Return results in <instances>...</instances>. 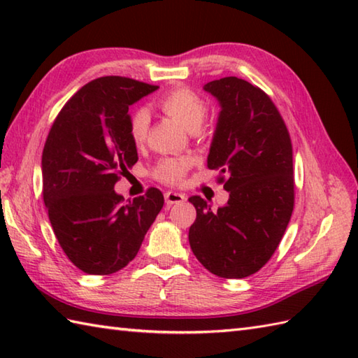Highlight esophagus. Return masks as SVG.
<instances>
[{"instance_id":"obj_1","label":"esophagus","mask_w":358,"mask_h":358,"mask_svg":"<svg viewBox=\"0 0 358 358\" xmlns=\"http://www.w3.org/2000/svg\"><path fill=\"white\" fill-rule=\"evenodd\" d=\"M164 200L167 204H177L186 200V195L181 194V192H173V191H167L164 194Z\"/></svg>"}]
</instances>
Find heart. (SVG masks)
Returning <instances> with one entry per match:
<instances>
[{
	"instance_id": "1",
	"label": "heart",
	"mask_w": 358,
	"mask_h": 358,
	"mask_svg": "<svg viewBox=\"0 0 358 358\" xmlns=\"http://www.w3.org/2000/svg\"><path fill=\"white\" fill-rule=\"evenodd\" d=\"M158 108L167 115L175 118L187 131H196L203 124L208 113V106L203 98L189 87L172 89L158 100ZM149 113L144 109H136L132 112L129 121V132L134 143L141 144L148 136L149 131ZM192 166L191 158L187 157H172L159 159L154 167L155 178L167 185L180 183L189 167Z\"/></svg>"
}]
</instances>
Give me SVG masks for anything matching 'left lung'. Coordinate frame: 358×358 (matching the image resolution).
Wrapping results in <instances>:
<instances>
[{"instance_id":"8db88e82","label":"left lung","mask_w":358,"mask_h":358,"mask_svg":"<svg viewBox=\"0 0 358 358\" xmlns=\"http://www.w3.org/2000/svg\"><path fill=\"white\" fill-rule=\"evenodd\" d=\"M220 110L208 167L220 172L229 200L217 210L189 199L196 218L189 245L204 268L222 278H245L275 252L294 210L292 144L275 104L260 87L226 77L204 85Z\"/></svg>"}]
</instances>
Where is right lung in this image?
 Listing matches in <instances>:
<instances>
[{
    "label": "right lung",
    "mask_w": 358,
    "mask_h": 358,
    "mask_svg": "<svg viewBox=\"0 0 358 358\" xmlns=\"http://www.w3.org/2000/svg\"><path fill=\"white\" fill-rule=\"evenodd\" d=\"M124 77L83 86L53 121L41 158L43 199L67 258L92 275L132 262L164 204L157 187L124 204L113 191L138 162L129 106L157 90Z\"/></svg>",
    "instance_id": "add662e5"
}]
</instances>
